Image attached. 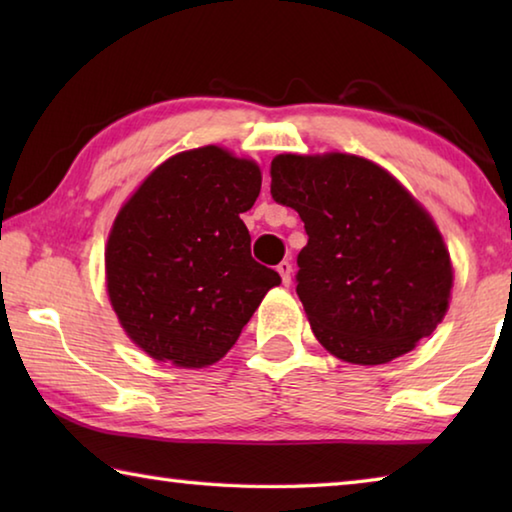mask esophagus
I'll return each mask as SVG.
<instances>
[{"label":"esophagus","mask_w":512,"mask_h":512,"mask_svg":"<svg viewBox=\"0 0 512 512\" xmlns=\"http://www.w3.org/2000/svg\"><path fill=\"white\" fill-rule=\"evenodd\" d=\"M291 271H293L291 262H280V264H277V273L282 275V282H284V284L291 282Z\"/></svg>","instance_id":"esophagus-1"}]
</instances>
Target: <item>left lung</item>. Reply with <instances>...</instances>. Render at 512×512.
I'll return each mask as SVG.
<instances>
[{"instance_id":"8db88e82","label":"left lung","mask_w":512,"mask_h":512,"mask_svg":"<svg viewBox=\"0 0 512 512\" xmlns=\"http://www.w3.org/2000/svg\"><path fill=\"white\" fill-rule=\"evenodd\" d=\"M271 194L305 223L296 291L334 357L388 363L445 318L454 271L443 235L379 164L348 153H282L271 162Z\"/></svg>"}]
</instances>
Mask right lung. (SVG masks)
Returning a JSON list of instances; mask_svg holds the SVG:
<instances>
[{"mask_svg":"<svg viewBox=\"0 0 512 512\" xmlns=\"http://www.w3.org/2000/svg\"><path fill=\"white\" fill-rule=\"evenodd\" d=\"M259 189L253 160L201 146L162 162L119 210L106 246L108 298L128 339L155 361L212 366L282 282L250 255L239 219Z\"/></svg>","mask_w":512,"mask_h":512,"instance_id":"1","label":"right lung"}]
</instances>
